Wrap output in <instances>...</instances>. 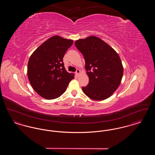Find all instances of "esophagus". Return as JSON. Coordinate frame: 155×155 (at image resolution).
<instances>
[{
    "instance_id": "esophagus-1",
    "label": "esophagus",
    "mask_w": 155,
    "mask_h": 155,
    "mask_svg": "<svg viewBox=\"0 0 155 155\" xmlns=\"http://www.w3.org/2000/svg\"><path fill=\"white\" fill-rule=\"evenodd\" d=\"M80 73H81V71H80V70H78V69H77V71H76V72H75V73H76V74H77V75H78L79 74H80Z\"/></svg>"
}]
</instances>
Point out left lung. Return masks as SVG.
Returning <instances> with one entry per match:
<instances>
[{"instance_id":"obj_1","label":"left lung","mask_w":155,"mask_h":155,"mask_svg":"<svg viewBox=\"0 0 155 155\" xmlns=\"http://www.w3.org/2000/svg\"><path fill=\"white\" fill-rule=\"evenodd\" d=\"M85 61L88 85L84 94L95 101L111 96L118 88L123 75V66L117 53L99 37L91 35L75 42Z\"/></svg>"}]
</instances>
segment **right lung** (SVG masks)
<instances>
[{"label":"right lung","instance_id":"add662e5","mask_svg":"<svg viewBox=\"0 0 155 155\" xmlns=\"http://www.w3.org/2000/svg\"><path fill=\"white\" fill-rule=\"evenodd\" d=\"M73 40L58 35L51 37L31 55L27 75L38 94L46 99L59 97L66 90L74 74L68 73L63 58Z\"/></svg>","mask_w":155,"mask_h":155}]
</instances>
